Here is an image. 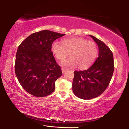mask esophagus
Instances as JSON below:
<instances>
[{
    "instance_id": "1",
    "label": "esophagus",
    "mask_w": 129,
    "mask_h": 129,
    "mask_svg": "<svg viewBox=\"0 0 129 129\" xmlns=\"http://www.w3.org/2000/svg\"><path fill=\"white\" fill-rule=\"evenodd\" d=\"M61 70H62V73H63V74L65 73L67 71V69H65V68H62L61 69Z\"/></svg>"
}]
</instances>
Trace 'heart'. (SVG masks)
Segmentation results:
<instances>
[{"instance_id": "obj_1", "label": "heart", "mask_w": 129, "mask_h": 129, "mask_svg": "<svg viewBox=\"0 0 129 129\" xmlns=\"http://www.w3.org/2000/svg\"><path fill=\"white\" fill-rule=\"evenodd\" d=\"M62 45L57 41L52 43V53L57 59L63 60L68 56L71 57L61 62L65 67L77 65L78 68H88L94 61L98 54L97 44L92 41L81 38H69L62 40Z\"/></svg>"}]
</instances>
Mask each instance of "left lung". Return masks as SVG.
<instances>
[{
  "label": "left lung",
  "mask_w": 129,
  "mask_h": 129,
  "mask_svg": "<svg viewBox=\"0 0 129 129\" xmlns=\"http://www.w3.org/2000/svg\"><path fill=\"white\" fill-rule=\"evenodd\" d=\"M99 46L98 57L85 71L74 72L72 89L77 97L90 100L103 93L108 88L114 69L112 52L104 42L90 35Z\"/></svg>",
  "instance_id": "obj_1"
}]
</instances>
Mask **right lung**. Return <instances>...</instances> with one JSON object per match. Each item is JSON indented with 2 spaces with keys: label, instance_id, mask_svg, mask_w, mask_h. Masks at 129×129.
I'll return each instance as SVG.
<instances>
[{
  "label": "right lung",
  "instance_id": "add662e5",
  "mask_svg": "<svg viewBox=\"0 0 129 129\" xmlns=\"http://www.w3.org/2000/svg\"><path fill=\"white\" fill-rule=\"evenodd\" d=\"M65 34L49 30L35 32L18 47L15 72L19 83L35 97L48 95L54 90L55 81L62 75L51 47L52 43Z\"/></svg>",
  "mask_w": 129,
  "mask_h": 129
}]
</instances>
